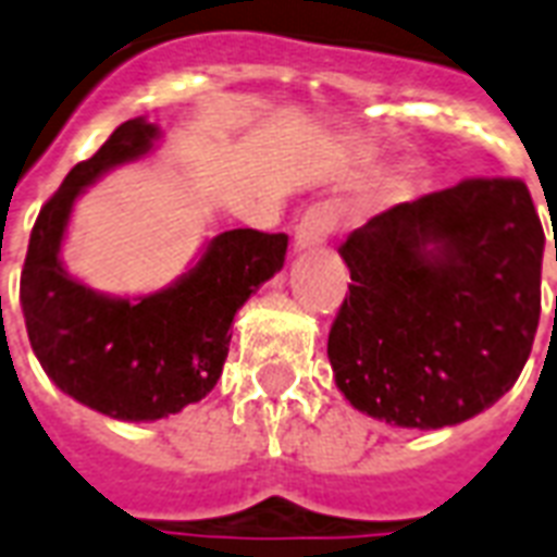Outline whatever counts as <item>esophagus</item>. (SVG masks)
<instances>
[{"mask_svg": "<svg viewBox=\"0 0 557 557\" xmlns=\"http://www.w3.org/2000/svg\"><path fill=\"white\" fill-rule=\"evenodd\" d=\"M334 230V209L327 202H317L301 214L299 226H296V249H317L322 247Z\"/></svg>", "mask_w": 557, "mask_h": 557, "instance_id": "1", "label": "esophagus"}]
</instances>
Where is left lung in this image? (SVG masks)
I'll list each match as a JSON object with an SVG mask.
<instances>
[{
	"instance_id": "obj_1",
	"label": "left lung",
	"mask_w": 557,
	"mask_h": 557,
	"mask_svg": "<svg viewBox=\"0 0 557 557\" xmlns=\"http://www.w3.org/2000/svg\"><path fill=\"white\" fill-rule=\"evenodd\" d=\"M543 244L515 176H471L351 232L339 247L351 284L327 334L351 407L438 430L497 404L537 334Z\"/></svg>"
}]
</instances>
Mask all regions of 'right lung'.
Segmentation results:
<instances>
[{
	"instance_id": "obj_1",
	"label": "right lung",
	"mask_w": 557,
	"mask_h": 557,
	"mask_svg": "<svg viewBox=\"0 0 557 557\" xmlns=\"http://www.w3.org/2000/svg\"><path fill=\"white\" fill-rule=\"evenodd\" d=\"M157 124L131 119L77 162L37 214L20 301L40 366L60 392L119 421H157L214 389L238 308L284 267V232L230 230L171 287L115 299L66 273L60 244L72 206L103 171L145 157Z\"/></svg>"
}]
</instances>
